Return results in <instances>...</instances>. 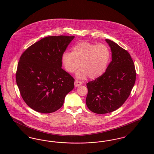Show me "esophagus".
I'll use <instances>...</instances> for the list:
<instances>
[{"instance_id": "1", "label": "esophagus", "mask_w": 154, "mask_h": 154, "mask_svg": "<svg viewBox=\"0 0 154 154\" xmlns=\"http://www.w3.org/2000/svg\"><path fill=\"white\" fill-rule=\"evenodd\" d=\"M82 84V82H80V81H79V80H75V82H74V85H75V87H79V86H80V85H81Z\"/></svg>"}]
</instances>
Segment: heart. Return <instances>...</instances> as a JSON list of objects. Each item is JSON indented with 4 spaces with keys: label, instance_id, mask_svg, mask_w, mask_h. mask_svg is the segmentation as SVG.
I'll list each match as a JSON object with an SVG mask.
<instances>
[{
    "label": "heart",
    "instance_id": "b5f03b06",
    "mask_svg": "<svg viewBox=\"0 0 154 154\" xmlns=\"http://www.w3.org/2000/svg\"><path fill=\"white\" fill-rule=\"evenodd\" d=\"M111 57V51L106 45L82 42L72 47V52L64 51L62 54L61 63L69 73H74L81 66L76 73L79 79H85L89 76L91 79H95L105 73Z\"/></svg>",
    "mask_w": 154,
    "mask_h": 154
}]
</instances>
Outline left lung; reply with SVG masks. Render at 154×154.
Instances as JSON below:
<instances>
[{"label": "left lung", "mask_w": 154, "mask_h": 154, "mask_svg": "<svg viewBox=\"0 0 154 154\" xmlns=\"http://www.w3.org/2000/svg\"><path fill=\"white\" fill-rule=\"evenodd\" d=\"M106 41L111 48L112 61L103 75L87 84L86 105L98 114L111 112L121 106L130 94L136 79L129 53L114 42Z\"/></svg>", "instance_id": "left-lung-1"}]
</instances>
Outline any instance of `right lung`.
Segmentation results:
<instances>
[{"label": "right lung", "mask_w": 154, "mask_h": 154, "mask_svg": "<svg viewBox=\"0 0 154 154\" xmlns=\"http://www.w3.org/2000/svg\"><path fill=\"white\" fill-rule=\"evenodd\" d=\"M74 36H48L27 48L16 74L24 102L37 112L51 113L63 106L74 79L61 69V56Z\"/></svg>", "instance_id": "add662e5"}]
</instances>
